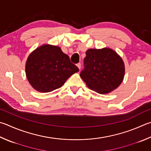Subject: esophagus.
Instances as JSON below:
<instances>
[{
	"label": "esophagus",
	"instance_id": "1",
	"mask_svg": "<svg viewBox=\"0 0 151 151\" xmlns=\"http://www.w3.org/2000/svg\"><path fill=\"white\" fill-rule=\"evenodd\" d=\"M76 66L78 67V68H79V69H81V64L80 63H78L76 64Z\"/></svg>",
	"mask_w": 151,
	"mask_h": 151
}]
</instances>
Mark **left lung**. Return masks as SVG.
Returning a JSON list of instances; mask_svg holds the SVG:
<instances>
[{
    "instance_id": "left-lung-1",
    "label": "left lung",
    "mask_w": 151,
    "mask_h": 151,
    "mask_svg": "<svg viewBox=\"0 0 151 151\" xmlns=\"http://www.w3.org/2000/svg\"><path fill=\"white\" fill-rule=\"evenodd\" d=\"M81 77L87 86L99 94H108L122 83L125 65L121 57L111 49H90L84 59Z\"/></svg>"
}]
</instances>
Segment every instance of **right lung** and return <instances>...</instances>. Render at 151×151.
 <instances>
[{"instance_id":"add662e5","label":"right lung","mask_w":151,"mask_h":151,"mask_svg":"<svg viewBox=\"0 0 151 151\" xmlns=\"http://www.w3.org/2000/svg\"><path fill=\"white\" fill-rule=\"evenodd\" d=\"M78 68L59 47L43 45L29 55L26 74L30 84L37 91L49 92L61 87Z\"/></svg>"}]
</instances>
